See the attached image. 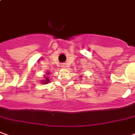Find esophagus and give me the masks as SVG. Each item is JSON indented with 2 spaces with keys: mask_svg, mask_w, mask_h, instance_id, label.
<instances>
[{
  "mask_svg": "<svg viewBox=\"0 0 135 135\" xmlns=\"http://www.w3.org/2000/svg\"><path fill=\"white\" fill-rule=\"evenodd\" d=\"M60 66H61V67H62V68H66V64H62L61 65H60Z\"/></svg>",
  "mask_w": 135,
  "mask_h": 135,
  "instance_id": "34e87169",
  "label": "esophagus"
}]
</instances>
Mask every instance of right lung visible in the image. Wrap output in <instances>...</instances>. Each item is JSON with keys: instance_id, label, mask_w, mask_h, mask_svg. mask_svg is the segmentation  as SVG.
Instances as JSON below:
<instances>
[{"instance_id": "obj_1", "label": "right lung", "mask_w": 135, "mask_h": 135, "mask_svg": "<svg viewBox=\"0 0 135 135\" xmlns=\"http://www.w3.org/2000/svg\"><path fill=\"white\" fill-rule=\"evenodd\" d=\"M46 75H45V79L44 80H41V81H42V83H48L49 82V79L47 78V77H48V75H49V72H47Z\"/></svg>"}]
</instances>
